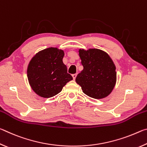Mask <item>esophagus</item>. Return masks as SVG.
<instances>
[{"label":"esophagus","mask_w":147,"mask_h":147,"mask_svg":"<svg viewBox=\"0 0 147 147\" xmlns=\"http://www.w3.org/2000/svg\"><path fill=\"white\" fill-rule=\"evenodd\" d=\"M76 76H77V74H73V75H72V76H73V78L74 80H75Z\"/></svg>","instance_id":"esophagus-1"}]
</instances>
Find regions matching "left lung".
<instances>
[{
  "label": "left lung",
  "instance_id": "8db88e82",
  "mask_svg": "<svg viewBox=\"0 0 147 147\" xmlns=\"http://www.w3.org/2000/svg\"><path fill=\"white\" fill-rule=\"evenodd\" d=\"M79 56L84 69L77 75L76 83L90 97H106L116 83V68L112 59L105 52L95 49L80 50Z\"/></svg>",
  "mask_w": 147,
  "mask_h": 147
}]
</instances>
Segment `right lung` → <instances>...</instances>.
<instances>
[{"label":"right lung","instance_id":"right-lung-1","mask_svg":"<svg viewBox=\"0 0 147 147\" xmlns=\"http://www.w3.org/2000/svg\"><path fill=\"white\" fill-rule=\"evenodd\" d=\"M64 53L57 48L43 50L30 61L27 76L31 88L40 96L50 98L58 94L73 80L63 63Z\"/></svg>","mask_w":147,"mask_h":147}]
</instances>
